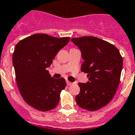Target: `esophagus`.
Listing matches in <instances>:
<instances>
[{
	"label": "esophagus",
	"mask_w": 135,
	"mask_h": 135,
	"mask_svg": "<svg viewBox=\"0 0 135 135\" xmlns=\"http://www.w3.org/2000/svg\"><path fill=\"white\" fill-rule=\"evenodd\" d=\"M73 83H71V82L69 81H66V84H67L68 85H71Z\"/></svg>",
	"instance_id": "34e87169"
}]
</instances>
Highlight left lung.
<instances>
[{
  "label": "left lung",
  "instance_id": "obj_1",
  "mask_svg": "<svg viewBox=\"0 0 135 135\" xmlns=\"http://www.w3.org/2000/svg\"><path fill=\"white\" fill-rule=\"evenodd\" d=\"M81 53V71L88 73L89 81L79 83L80 92L75 100L80 107L97 111L112 100L119 84L123 59L113 45L94 37L73 38Z\"/></svg>",
  "mask_w": 135,
  "mask_h": 135
}]
</instances>
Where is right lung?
Masks as SVG:
<instances>
[{"label":"right lung","instance_id":"add662e5","mask_svg":"<svg viewBox=\"0 0 135 135\" xmlns=\"http://www.w3.org/2000/svg\"><path fill=\"white\" fill-rule=\"evenodd\" d=\"M69 40L35 34L20 41L14 49L13 64L19 91L26 103L38 111L54 109L66 87L65 79L51 77L47 68Z\"/></svg>","mask_w":135,"mask_h":135}]
</instances>
